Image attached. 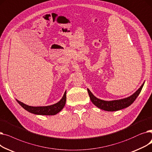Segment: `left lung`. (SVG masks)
<instances>
[{"instance_id":"obj_1","label":"left lung","mask_w":152,"mask_h":152,"mask_svg":"<svg viewBox=\"0 0 152 152\" xmlns=\"http://www.w3.org/2000/svg\"><path fill=\"white\" fill-rule=\"evenodd\" d=\"M144 83L132 95L126 98L113 100V101H104L97 98L94 96L89 89H87L89 96L91 102L98 107L100 109L103 110L107 111H118L124 108L127 107L130 105H131L134 101L136 99L137 96H139L143 86Z\"/></svg>"}]
</instances>
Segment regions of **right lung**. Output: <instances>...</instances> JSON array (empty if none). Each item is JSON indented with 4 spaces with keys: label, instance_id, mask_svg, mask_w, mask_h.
Segmentation results:
<instances>
[{
    "label": "right lung",
    "instance_id": "obj_1",
    "mask_svg": "<svg viewBox=\"0 0 152 152\" xmlns=\"http://www.w3.org/2000/svg\"><path fill=\"white\" fill-rule=\"evenodd\" d=\"M17 102L19 103L21 107H23L25 110L30 112L31 113H33L34 114L38 115H55L60 112L65 106L66 102V91H65L64 96L62 99L59 101L58 103H57L54 104L47 106H30L26 105L22 102L17 99Z\"/></svg>",
    "mask_w": 152,
    "mask_h": 152
}]
</instances>
